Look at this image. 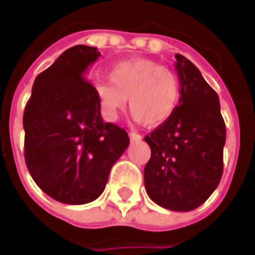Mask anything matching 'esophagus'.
Here are the masks:
<instances>
[{
  "label": "esophagus",
  "mask_w": 255,
  "mask_h": 255,
  "mask_svg": "<svg viewBox=\"0 0 255 255\" xmlns=\"http://www.w3.org/2000/svg\"><path fill=\"white\" fill-rule=\"evenodd\" d=\"M129 139H131V141H140L143 137H141V135H139L137 132H131V133H129Z\"/></svg>",
  "instance_id": "obj_1"
}]
</instances>
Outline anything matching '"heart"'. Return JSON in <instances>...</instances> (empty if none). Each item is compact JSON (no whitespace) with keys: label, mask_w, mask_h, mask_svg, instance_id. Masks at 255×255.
<instances>
[{"label":"heart","mask_w":255,"mask_h":255,"mask_svg":"<svg viewBox=\"0 0 255 255\" xmlns=\"http://www.w3.org/2000/svg\"><path fill=\"white\" fill-rule=\"evenodd\" d=\"M180 79L173 70L157 62L135 58L116 63L110 81L94 85V94L103 116L115 120L128 106L137 123L161 126L173 115L180 99Z\"/></svg>","instance_id":"heart-1"}]
</instances>
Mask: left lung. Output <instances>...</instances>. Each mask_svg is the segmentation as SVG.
<instances>
[{
	"instance_id": "1",
	"label": "left lung",
	"mask_w": 255,
	"mask_h": 255,
	"mask_svg": "<svg viewBox=\"0 0 255 255\" xmlns=\"http://www.w3.org/2000/svg\"><path fill=\"white\" fill-rule=\"evenodd\" d=\"M180 100L173 115L144 140L151 159L144 168L145 190L165 209L189 212L204 204L224 169L225 122L217 92L200 70L176 54Z\"/></svg>"
}]
</instances>
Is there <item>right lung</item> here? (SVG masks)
Segmentation results:
<instances>
[{
    "label": "right lung",
    "mask_w": 255,
    "mask_h": 255,
    "mask_svg": "<svg viewBox=\"0 0 255 255\" xmlns=\"http://www.w3.org/2000/svg\"><path fill=\"white\" fill-rule=\"evenodd\" d=\"M100 57L77 45L35 78L23 112L25 161L54 200L83 205L103 193L112 165L129 144L123 128L104 123L85 74Z\"/></svg>",
    "instance_id": "right-lung-1"
}]
</instances>
